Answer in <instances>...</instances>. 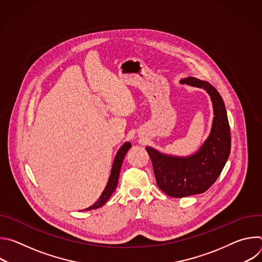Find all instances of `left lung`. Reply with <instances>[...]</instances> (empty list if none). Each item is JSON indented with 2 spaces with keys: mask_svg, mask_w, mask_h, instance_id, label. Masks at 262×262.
Returning <instances> with one entry per match:
<instances>
[{
  "mask_svg": "<svg viewBox=\"0 0 262 262\" xmlns=\"http://www.w3.org/2000/svg\"><path fill=\"white\" fill-rule=\"evenodd\" d=\"M180 83L204 89L210 96L214 117L208 138L192 156L175 157L162 154L152 147H146L152 162L158 186L173 198L207 191L220 176L231 149L226 107L216 89L208 82L193 77L182 79Z\"/></svg>",
  "mask_w": 262,
  "mask_h": 262,
  "instance_id": "obj_1",
  "label": "left lung"
}]
</instances>
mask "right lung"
<instances>
[{"instance_id":"obj_1","label":"right lung","mask_w":262,"mask_h":262,"mask_svg":"<svg viewBox=\"0 0 262 262\" xmlns=\"http://www.w3.org/2000/svg\"><path fill=\"white\" fill-rule=\"evenodd\" d=\"M132 147V144L129 142H125L118 150L115 159H114V163L113 166H112V170H111V175L108 177V181L105 185V189L103 190V192L101 193L99 199L90 207L86 208L85 210H91V209H96L101 207L111 197V195L114 193V191L117 188L118 184V178H119V173H120V169L124 160V157L126 155V152L128 151V149Z\"/></svg>"}]
</instances>
